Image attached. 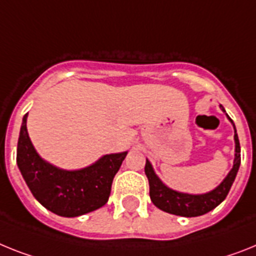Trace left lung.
Returning <instances> with one entry per match:
<instances>
[{
	"mask_svg": "<svg viewBox=\"0 0 256 256\" xmlns=\"http://www.w3.org/2000/svg\"><path fill=\"white\" fill-rule=\"evenodd\" d=\"M222 112L225 109L222 105H220ZM229 121L233 124L232 118L226 114ZM234 126V124H233ZM234 142H236V154H234L233 168L228 173L224 181L218 184L214 190L210 191L207 194L200 195H192L186 194V192H180V191L172 190L168 186H165L160 181V178L156 176L154 168L150 161H146L144 172L148 178V184H150V196L151 200L161 211L168 212L172 214H177V216H184V218H195V216H202V214H207L212 211L214 208L218 207L221 202L226 198L228 192L230 190L232 184H233L237 172L240 169L241 164V147H240V140H238V135L236 132V126H234Z\"/></svg>",
	"mask_w": 256,
	"mask_h": 256,
	"instance_id": "8db88e82",
	"label": "left lung"
}]
</instances>
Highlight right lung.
<instances>
[{
    "label": "right lung",
    "mask_w": 256,
    "mask_h": 256,
    "mask_svg": "<svg viewBox=\"0 0 256 256\" xmlns=\"http://www.w3.org/2000/svg\"><path fill=\"white\" fill-rule=\"evenodd\" d=\"M128 152L105 154L79 170H64L42 160L32 146L24 114L19 132L16 164L32 195L40 204L64 218H76L102 207L112 182Z\"/></svg>",
    "instance_id": "add662e5"
}]
</instances>
